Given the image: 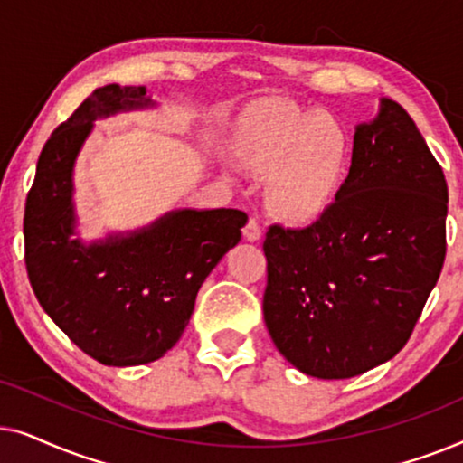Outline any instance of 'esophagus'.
Returning <instances> with one entry per match:
<instances>
[{"label":"esophagus","instance_id":"1","mask_svg":"<svg viewBox=\"0 0 463 463\" xmlns=\"http://www.w3.org/2000/svg\"><path fill=\"white\" fill-rule=\"evenodd\" d=\"M244 238L250 240V242H257L259 238H261V225H259V221L255 217L249 219V223L244 225Z\"/></svg>","mask_w":463,"mask_h":463}]
</instances>
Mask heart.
Segmentation results:
<instances>
[{"label": "heart", "mask_w": 463, "mask_h": 463, "mask_svg": "<svg viewBox=\"0 0 463 463\" xmlns=\"http://www.w3.org/2000/svg\"><path fill=\"white\" fill-rule=\"evenodd\" d=\"M242 156L257 173L269 175V204L284 217L306 219L333 198L345 175L350 143L326 113L276 107L246 132Z\"/></svg>", "instance_id": "1"}]
</instances>
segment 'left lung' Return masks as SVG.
<instances>
[{
  "mask_svg": "<svg viewBox=\"0 0 463 463\" xmlns=\"http://www.w3.org/2000/svg\"><path fill=\"white\" fill-rule=\"evenodd\" d=\"M447 181L407 111L383 99L350 175L307 227L269 225L265 326L306 375L347 379L407 344L447 255Z\"/></svg>",
  "mask_w": 463,
  "mask_h": 463,
  "instance_id": "obj_1",
  "label": "left lung"
}]
</instances>
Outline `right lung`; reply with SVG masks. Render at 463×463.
<instances>
[{"label":"right lung","mask_w":463,"mask_h":463,"mask_svg":"<svg viewBox=\"0 0 463 463\" xmlns=\"http://www.w3.org/2000/svg\"><path fill=\"white\" fill-rule=\"evenodd\" d=\"M145 86L97 88L43 145L24 204V263L54 325L107 366L154 363L192 318L195 295L242 236L236 208L176 211L147 230L84 246L73 240V162L100 116L149 105Z\"/></svg>","instance_id":"right-lung-1"}]
</instances>
